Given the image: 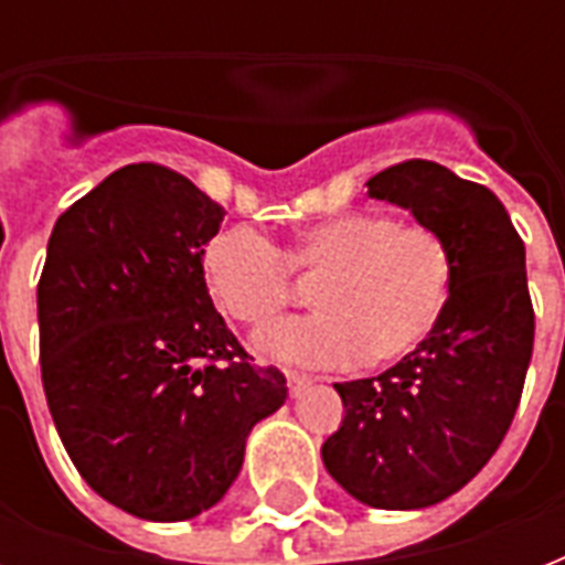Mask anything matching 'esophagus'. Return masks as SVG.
<instances>
[{
  "instance_id": "obj_1",
  "label": "esophagus",
  "mask_w": 565,
  "mask_h": 565,
  "mask_svg": "<svg viewBox=\"0 0 565 565\" xmlns=\"http://www.w3.org/2000/svg\"><path fill=\"white\" fill-rule=\"evenodd\" d=\"M287 386H290V395H301L305 386H310V377L301 372H287Z\"/></svg>"
}]
</instances>
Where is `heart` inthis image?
Listing matches in <instances>:
<instances>
[{
	"mask_svg": "<svg viewBox=\"0 0 565 565\" xmlns=\"http://www.w3.org/2000/svg\"><path fill=\"white\" fill-rule=\"evenodd\" d=\"M202 273L213 305L255 328L290 308L292 273L319 281V313L264 328L255 349L269 361L331 370L363 358L398 361L428 340L451 299L455 255L430 225L352 211L310 225L284 252L246 225L220 231Z\"/></svg>",
	"mask_w": 565,
	"mask_h": 565,
	"instance_id": "obj_1",
	"label": "heart"
}]
</instances>
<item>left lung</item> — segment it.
I'll return each mask as SVG.
<instances>
[{
    "instance_id": "left-lung-1",
    "label": "left lung",
    "mask_w": 565,
    "mask_h": 565,
    "mask_svg": "<svg viewBox=\"0 0 565 565\" xmlns=\"http://www.w3.org/2000/svg\"><path fill=\"white\" fill-rule=\"evenodd\" d=\"M366 188L448 239L455 287L411 354L377 377L334 384L345 416L322 460L363 504L419 510L463 490L516 416L534 352L525 243L499 195L434 161L395 163Z\"/></svg>"
}]
</instances>
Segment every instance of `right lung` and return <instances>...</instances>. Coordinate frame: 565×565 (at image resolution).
<instances>
[{"instance_id": "obj_1", "label": "right lung", "mask_w": 565, "mask_h": 565, "mask_svg": "<svg viewBox=\"0 0 565 565\" xmlns=\"http://www.w3.org/2000/svg\"><path fill=\"white\" fill-rule=\"evenodd\" d=\"M222 216L179 172L131 163L66 207L46 246L40 372L57 437L102 499L149 522L213 508L287 398L204 284Z\"/></svg>"}]
</instances>
